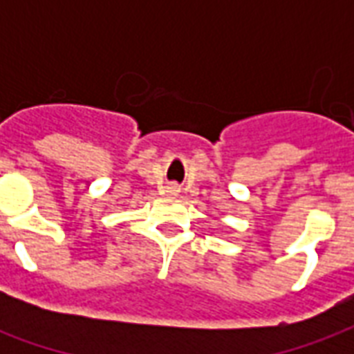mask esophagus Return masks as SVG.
<instances>
[{"label": "esophagus", "mask_w": 354, "mask_h": 354, "mask_svg": "<svg viewBox=\"0 0 354 354\" xmlns=\"http://www.w3.org/2000/svg\"><path fill=\"white\" fill-rule=\"evenodd\" d=\"M169 189H170V193H176V192H178V189H176V187H174V185H172V187H169Z\"/></svg>", "instance_id": "34e87169"}]
</instances>
